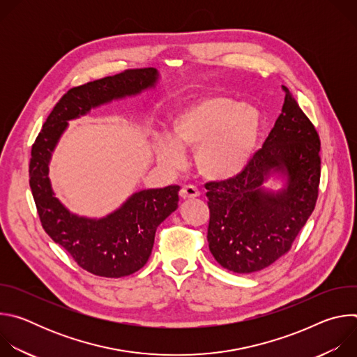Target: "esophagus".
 I'll return each mask as SVG.
<instances>
[{
	"label": "esophagus",
	"instance_id": "obj_1",
	"mask_svg": "<svg viewBox=\"0 0 357 357\" xmlns=\"http://www.w3.org/2000/svg\"><path fill=\"white\" fill-rule=\"evenodd\" d=\"M179 195H181V197L185 200V199H195V197H197V196L200 195V192H199L195 186L186 185V186H183V188L181 189Z\"/></svg>",
	"mask_w": 357,
	"mask_h": 357
}]
</instances>
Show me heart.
<instances>
[{"mask_svg":"<svg viewBox=\"0 0 357 357\" xmlns=\"http://www.w3.org/2000/svg\"><path fill=\"white\" fill-rule=\"evenodd\" d=\"M260 112L241 101L206 94L181 107L171 119L169 138H158L155 155L161 165L178 168L182 151H195L197 172L209 181L238 175L251 161L261 135Z\"/></svg>","mask_w":357,"mask_h":357,"instance_id":"1","label":"heart"}]
</instances>
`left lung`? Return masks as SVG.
I'll return each instance as SVG.
<instances>
[{
    "mask_svg": "<svg viewBox=\"0 0 357 357\" xmlns=\"http://www.w3.org/2000/svg\"><path fill=\"white\" fill-rule=\"evenodd\" d=\"M285 100L263 148L236 176L206 183L209 250L237 274L271 266L291 248L315 209L321 178L319 135L282 86ZM274 173L286 179L277 192L262 185Z\"/></svg>",
    "mask_w": 357,
    "mask_h": 357,
    "instance_id": "obj_1",
    "label": "left lung"
}]
</instances>
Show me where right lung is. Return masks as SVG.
Masks as SVG:
<instances>
[{
  "mask_svg": "<svg viewBox=\"0 0 357 357\" xmlns=\"http://www.w3.org/2000/svg\"><path fill=\"white\" fill-rule=\"evenodd\" d=\"M158 77L154 68L131 69L70 89L50 112L32 145L29 186L42 227L83 270L98 277L120 278L145 266L157 227L178 208L179 186L135 192L106 218L89 219L69 212L55 196L47 176L49 161L68 121L155 87Z\"/></svg>",
  "mask_w": 357,
  "mask_h": 357,
  "instance_id": "add662e5",
  "label": "right lung"
}]
</instances>
